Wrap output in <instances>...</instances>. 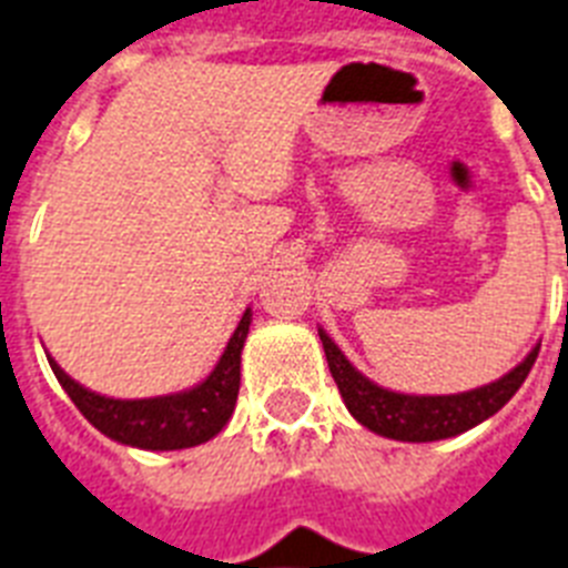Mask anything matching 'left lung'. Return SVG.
Masks as SVG:
<instances>
[{
    "label": "left lung",
    "mask_w": 568,
    "mask_h": 568,
    "mask_svg": "<svg viewBox=\"0 0 568 568\" xmlns=\"http://www.w3.org/2000/svg\"><path fill=\"white\" fill-rule=\"evenodd\" d=\"M322 348L328 357V369L337 381V389L348 413L361 422L363 428L375 430L387 439H402V443H434V439H448L475 428L484 419L516 396L521 381L528 378L530 366L537 361L539 346L528 352V357L510 369L505 378L475 387L469 393H455V396H407V393H393V389L378 387L363 372H357L348 357L339 352L334 339L320 328Z\"/></svg>",
    "instance_id": "obj_1"
}]
</instances>
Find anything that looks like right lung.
I'll return each instance as SVG.
<instances>
[{"label": "right lung", "instance_id": "add662e5", "mask_svg": "<svg viewBox=\"0 0 568 568\" xmlns=\"http://www.w3.org/2000/svg\"><path fill=\"white\" fill-rule=\"evenodd\" d=\"M252 311L246 307L243 320L231 334L229 346L216 361L213 372L202 384L172 396L155 398H108L72 381L58 363L49 357L54 378L67 389L72 405L84 413V419L99 428L104 437L122 446L146 448V452H175L193 448L213 439L229 425L240 393V352L246 343Z\"/></svg>", "mask_w": 568, "mask_h": 568}]
</instances>
